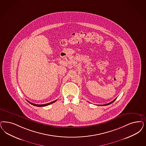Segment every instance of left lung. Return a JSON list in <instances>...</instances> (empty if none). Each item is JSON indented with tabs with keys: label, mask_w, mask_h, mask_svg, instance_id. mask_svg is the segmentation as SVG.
<instances>
[{
	"label": "left lung",
	"mask_w": 146,
	"mask_h": 146,
	"mask_svg": "<svg viewBox=\"0 0 146 146\" xmlns=\"http://www.w3.org/2000/svg\"><path fill=\"white\" fill-rule=\"evenodd\" d=\"M116 99H116H115L113 101H112L111 102H110V103H108V104H105V105H101V106H107V105H110V104H111V103H113L114 101ZM100 106V105H99Z\"/></svg>",
	"instance_id": "8db88e82"
}]
</instances>
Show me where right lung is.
Wrapping results in <instances>:
<instances>
[{
    "label": "right lung",
    "mask_w": 146,
    "mask_h": 146,
    "mask_svg": "<svg viewBox=\"0 0 146 146\" xmlns=\"http://www.w3.org/2000/svg\"><path fill=\"white\" fill-rule=\"evenodd\" d=\"M56 101V100L53 101H52V102H50V103H48V104H42V105H37V104H33V103H32V102H30L29 101H28L30 104H31V105H33V106H36V107H44V106H48V105H50V104H52L54 103Z\"/></svg>",
    "instance_id": "obj_1"
}]
</instances>
